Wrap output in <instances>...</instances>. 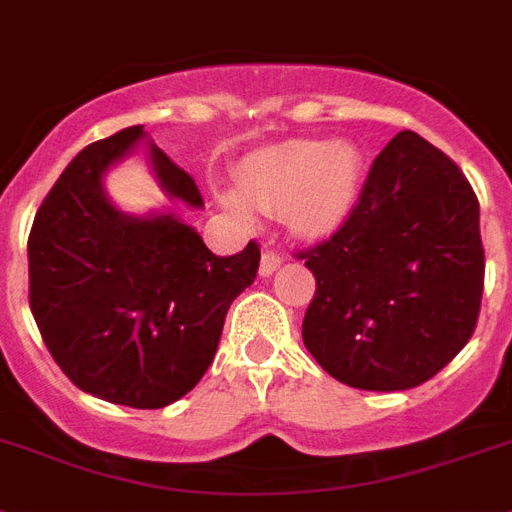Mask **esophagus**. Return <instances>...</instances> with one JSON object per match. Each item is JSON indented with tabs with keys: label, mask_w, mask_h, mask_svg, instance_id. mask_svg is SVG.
Segmentation results:
<instances>
[{
	"label": "esophagus",
	"mask_w": 512,
	"mask_h": 512,
	"mask_svg": "<svg viewBox=\"0 0 512 512\" xmlns=\"http://www.w3.org/2000/svg\"><path fill=\"white\" fill-rule=\"evenodd\" d=\"M281 268V255L273 252L270 247L263 249V257H260V276H273V270Z\"/></svg>",
	"instance_id": "esophagus-1"
}]
</instances>
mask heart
I'll list each match as a JSON object with an SVG mask.
<instances>
[{"label":"heart","instance_id":"obj_1","mask_svg":"<svg viewBox=\"0 0 512 512\" xmlns=\"http://www.w3.org/2000/svg\"><path fill=\"white\" fill-rule=\"evenodd\" d=\"M362 184V158L351 145L309 140L249 158L239 171V190L223 192V205L239 221H255V209L286 216L307 239L338 231L351 216Z\"/></svg>","mask_w":512,"mask_h":512}]
</instances>
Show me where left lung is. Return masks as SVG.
Listing matches in <instances>:
<instances>
[{
    "mask_svg": "<svg viewBox=\"0 0 512 512\" xmlns=\"http://www.w3.org/2000/svg\"><path fill=\"white\" fill-rule=\"evenodd\" d=\"M296 257L317 281L304 346L343 385L416 388L474 333L484 291L479 200L416 132L385 145L346 223Z\"/></svg>",
    "mask_w": 512,
    "mask_h": 512,
    "instance_id": "1",
    "label": "left lung"
}]
</instances>
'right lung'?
I'll return each instance as SVG.
<instances>
[{"instance_id":"add662e5","label":"right lung","mask_w":512,"mask_h":512,"mask_svg":"<svg viewBox=\"0 0 512 512\" xmlns=\"http://www.w3.org/2000/svg\"><path fill=\"white\" fill-rule=\"evenodd\" d=\"M143 137L127 127L80 150L28 236V302L46 349L85 393L132 409H163L195 388L216 356L231 302L252 286L260 244L213 255L179 218L119 213L103 171ZM158 182L203 208L195 179L150 145Z\"/></svg>"}]
</instances>
